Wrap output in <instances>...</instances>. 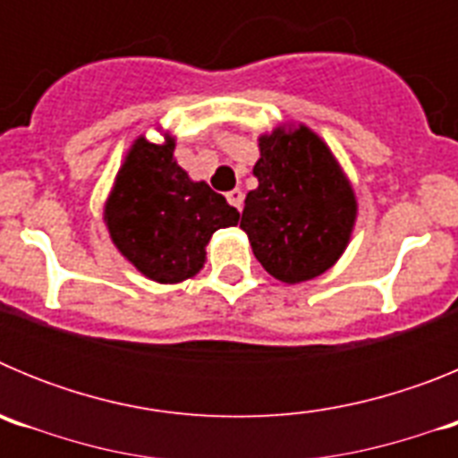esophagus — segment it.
<instances>
[{"mask_svg": "<svg viewBox=\"0 0 458 458\" xmlns=\"http://www.w3.org/2000/svg\"><path fill=\"white\" fill-rule=\"evenodd\" d=\"M226 201H229L233 208L241 210L242 208V192H241V190H232V192H226Z\"/></svg>", "mask_w": 458, "mask_h": 458, "instance_id": "obj_1", "label": "esophagus"}]
</instances>
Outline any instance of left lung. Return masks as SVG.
<instances>
[{
	"label": "left lung",
	"instance_id": "left-lung-1",
	"mask_svg": "<svg viewBox=\"0 0 458 458\" xmlns=\"http://www.w3.org/2000/svg\"><path fill=\"white\" fill-rule=\"evenodd\" d=\"M259 185L245 197L241 229L275 279L298 284L337 264L353 233L358 201L326 141L307 125L259 137Z\"/></svg>",
	"mask_w": 458,
	"mask_h": 458
}]
</instances>
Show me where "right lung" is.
Segmentation results:
<instances>
[{
    "label": "right lung",
    "instance_id": "add662e5",
    "mask_svg": "<svg viewBox=\"0 0 458 458\" xmlns=\"http://www.w3.org/2000/svg\"><path fill=\"white\" fill-rule=\"evenodd\" d=\"M176 140L153 144L141 135L125 153L105 201L109 238L144 277L179 284L204 268L217 229L238 225V210L174 160Z\"/></svg>",
    "mask_w": 458,
    "mask_h": 458
}]
</instances>
